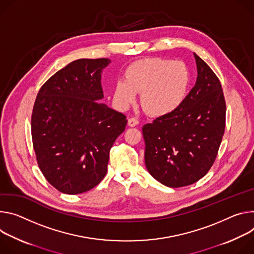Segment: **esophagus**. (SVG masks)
<instances>
[{"instance_id": "obj_1", "label": "esophagus", "mask_w": 254, "mask_h": 254, "mask_svg": "<svg viewBox=\"0 0 254 254\" xmlns=\"http://www.w3.org/2000/svg\"><path fill=\"white\" fill-rule=\"evenodd\" d=\"M139 124V121L136 119V118H129L128 119V125L130 126V127H135V126H137Z\"/></svg>"}]
</instances>
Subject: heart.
<instances>
[{"label":"heart","mask_w":254,"mask_h":254,"mask_svg":"<svg viewBox=\"0 0 254 254\" xmlns=\"http://www.w3.org/2000/svg\"><path fill=\"white\" fill-rule=\"evenodd\" d=\"M190 73L182 62L150 58L133 63L125 72V80H118L114 100L120 108H127L136 93L147 114L155 117L171 114L185 101Z\"/></svg>","instance_id":"b5f03b06"}]
</instances>
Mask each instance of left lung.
<instances>
[{
	"mask_svg": "<svg viewBox=\"0 0 254 254\" xmlns=\"http://www.w3.org/2000/svg\"><path fill=\"white\" fill-rule=\"evenodd\" d=\"M198 77L183 104L142 128L145 164L166 187L198 182L214 164L226 122L221 82L211 67L193 53Z\"/></svg>",
	"mask_w": 254,
	"mask_h": 254,
	"instance_id": "8db88e82",
	"label": "left lung"
}]
</instances>
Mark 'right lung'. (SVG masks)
<instances>
[{
	"mask_svg": "<svg viewBox=\"0 0 254 254\" xmlns=\"http://www.w3.org/2000/svg\"><path fill=\"white\" fill-rule=\"evenodd\" d=\"M108 59H81L49 77L36 97L32 143L47 182L68 194L88 191L105 178L110 150L127 119L102 104L101 71Z\"/></svg>",
	"mask_w": 254,
	"mask_h": 254,
	"instance_id": "right-lung-1",
	"label": "right lung"
}]
</instances>
